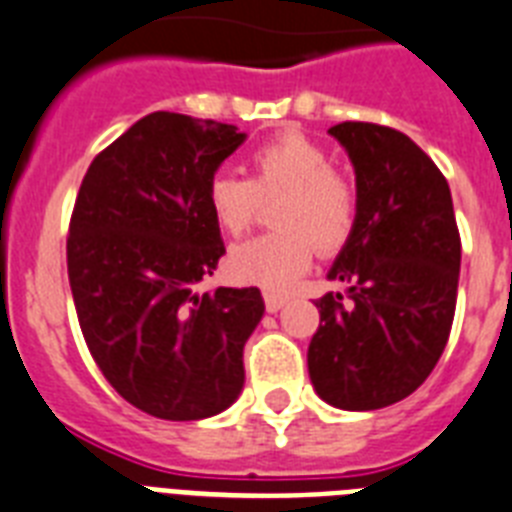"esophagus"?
Returning <instances> with one entry per match:
<instances>
[{
  "instance_id": "34e87169",
  "label": "esophagus",
  "mask_w": 512,
  "mask_h": 512,
  "mask_svg": "<svg viewBox=\"0 0 512 512\" xmlns=\"http://www.w3.org/2000/svg\"><path fill=\"white\" fill-rule=\"evenodd\" d=\"M284 305L286 297H281V294H265V307H268V313H278Z\"/></svg>"
}]
</instances>
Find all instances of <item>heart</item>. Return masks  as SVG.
Instances as JSON below:
<instances>
[{"label":"heart","mask_w":512,"mask_h":512,"mask_svg":"<svg viewBox=\"0 0 512 512\" xmlns=\"http://www.w3.org/2000/svg\"><path fill=\"white\" fill-rule=\"evenodd\" d=\"M278 199V234L231 249L228 273L265 292H289L321 252L342 247L355 226V191L336 170L321 144L286 134L252 155V178L218 170L207 184V210L228 236L247 234L260 213V199Z\"/></svg>","instance_id":"1"}]
</instances>
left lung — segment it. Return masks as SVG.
<instances>
[{
    "instance_id": "obj_1",
    "label": "left lung",
    "mask_w": 512,
    "mask_h": 512,
    "mask_svg": "<svg viewBox=\"0 0 512 512\" xmlns=\"http://www.w3.org/2000/svg\"><path fill=\"white\" fill-rule=\"evenodd\" d=\"M355 168V226L315 302L307 371L323 402L378 410L413 394L450 339L460 234L447 178L413 139L376 123L328 128Z\"/></svg>"
}]
</instances>
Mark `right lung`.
Masks as SVG:
<instances>
[{
	"label": "right lung",
	"instance_id": "obj_1",
	"mask_svg": "<svg viewBox=\"0 0 512 512\" xmlns=\"http://www.w3.org/2000/svg\"><path fill=\"white\" fill-rule=\"evenodd\" d=\"M247 134L152 112L99 152L68 234L83 339L112 389L162 421L223 413L244 389V344L265 313L257 286L199 292L226 247L207 184Z\"/></svg>",
	"mask_w": 512,
	"mask_h": 512
}]
</instances>
